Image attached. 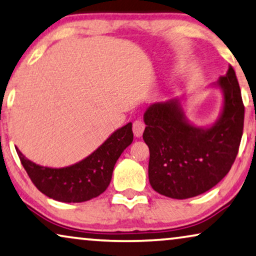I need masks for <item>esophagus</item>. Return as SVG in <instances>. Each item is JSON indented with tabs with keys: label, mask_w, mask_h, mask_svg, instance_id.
Instances as JSON below:
<instances>
[{
	"label": "esophagus",
	"mask_w": 256,
	"mask_h": 256,
	"mask_svg": "<svg viewBox=\"0 0 256 256\" xmlns=\"http://www.w3.org/2000/svg\"><path fill=\"white\" fill-rule=\"evenodd\" d=\"M146 124H143L141 120H136L134 124H132V132H134V135L136 138H141L143 132H144Z\"/></svg>",
	"instance_id": "esophagus-1"
}]
</instances>
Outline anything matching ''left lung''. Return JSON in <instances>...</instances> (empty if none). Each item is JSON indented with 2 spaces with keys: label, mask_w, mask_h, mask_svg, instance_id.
<instances>
[{
  "label": "left lung",
  "mask_w": 256,
  "mask_h": 256,
  "mask_svg": "<svg viewBox=\"0 0 256 256\" xmlns=\"http://www.w3.org/2000/svg\"><path fill=\"white\" fill-rule=\"evenodd\" d=\"M222 90V106L212 124L188 120L182 98L155 102L143 115V140L149 146V182L174 199L199 196L216 186L236 160L244 130V107L232 66L212 85Z\"/></svg>",
  "instance_id": "obj_1"
}]
</instances>
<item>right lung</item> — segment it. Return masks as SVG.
Segmentation results:
<instances>
[{
	"label": "right lung",
	"instance_id": "1",
	"mask_svg": "<svg viewBox=\"0 0 256 256\" xmlns=\"http://www.w3.org/2000/svg\"><path fill=\"white\" fill-rule=\"evenodd\" d=\"M132 122L110 134L99 148L85 158L64 168L43 166L16 152L30 180L42 194L62 202H82L100 196L108 188L114 166L132 144Z\"/></svg>",
	"mask_w": 256,
	"mask_h": 256
}]
</instances>
